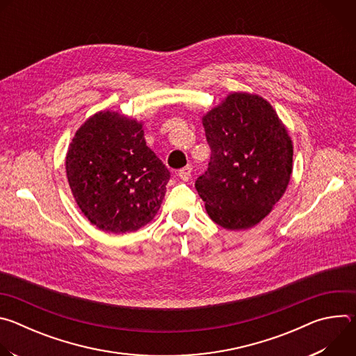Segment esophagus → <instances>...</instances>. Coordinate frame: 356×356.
I'll return each mask as SVG.
<instances>
[{
  "mask_svg": "<svg viewBox=\"0 0 356 356\" xmlns=\"http://www.w3.org/2000/svg\"><path fill=\"white\" fill-rule=\"evenodd\" d=\"M177 176H179L181 180L187 181V180L190 179V176H191V166H186V168L180 169V170L177 172Z\"/></svg>",
  "mask_w": 356,
  "mask_h": 356,
  "instance_id": "34e87169",
  "label": "esophagus"
}]
</instances>
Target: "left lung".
Here are the masks:
<instances>
[{
  "label": "left lung",
  "mask_w": 356,
  "mask_h": 356,
  "mask_svg": "<svg viewBox=\"0 0 356 356\" xmlns=\"http://www.w3.org/2000/svg\"><path fill=\"white\" fill-rule=\"evenodd\" d=\"M211 158L195 180L210 218L225 229L258 225L284 194L293 172V142L269 101L231 92L202 115Z\"/></svg>",
  "instance_id": "left-lung-1"
}]
</instances>
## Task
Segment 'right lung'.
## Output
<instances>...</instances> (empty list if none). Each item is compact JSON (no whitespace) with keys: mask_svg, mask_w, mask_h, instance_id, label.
Listing matches in <instances>:
<instances>
[{"mask_svg":"<svg viewBox=\"0 0 356 356\" xmlns=\"http://www.w3.org/2000/svg\"><path fill=\"white\" fill-rule=\"evenodd\" d=\"M66 175L81 213L111 234L134 232L154 220L170 179L146 146L143 124L115 111L95 113L77 129Z\"/></svg>","mask_w":356,"mask_h":356,"instance_id":"obj_1","label":"right lung"}]
</instances>
